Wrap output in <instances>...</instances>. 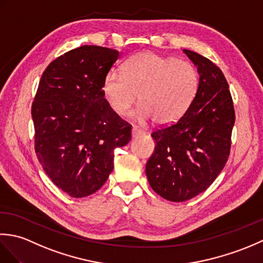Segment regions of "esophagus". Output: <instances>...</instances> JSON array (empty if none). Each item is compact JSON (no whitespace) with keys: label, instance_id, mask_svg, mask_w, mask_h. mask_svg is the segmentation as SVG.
Returning a JSON list of instances; mask_svg holds the SVG:
<instances>
[{"label":"esophagus","instance_id":"1","mask_svg":"<svg viewBox=\"0 0 263 263\" xmlns=\"http://www.w3.org/2000/svg\"><path fill=\"white\" fill-rule=\"evenodd\" d=\"M144 133H146V132L141 130V128H139L138 126L132 127V138H137L139 136H142V135H144Z\"/></svg>","mask_w":263,"mask_h":263}]
</instances>
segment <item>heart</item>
I'll list each match as a JSON object with an SVG mask.
<instances>
[{
  "mask_svg": "<svg viewBox=\"0 0 263 263\" xmlns=\"http://www.w3.org/2000/svg\"><path fill=\"white\" fill-rule=\"evenodd\" d=\"M199 87L193 64L155 53H139L122 64V73L110 71L103 91L114 113L125 116L137 97L139 120L153 119L159 125L176 122L191 106Z\"/></svg>",
  "mask_w": 263,
  "mask_h": 263,
  "instance_id": "heart-1",
  "label": "heart"
}]
</instances>
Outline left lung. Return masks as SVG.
Returning a JSON list of instances; mask_svg holds the SVG:
<instances>
[{
    "mask_svg": "<svg viewBox=\"0 0 263 263\" xmlns=\"http://www.w3.org/2000/svg\"><path fill=\"white\" fill-rule=\"evenodd\" d=\"M184 53L198 66V91L189 109L172 124L152 133L156 141L146 174L154 191L182 202L205 191L231 153L235 110L221 70L195 52Z\"/></svg>",
    "mask_w": 263,
    "mask_h": 263,
    "instance_id": "obj_1",
    "label": "left lung"
}]
</instances>
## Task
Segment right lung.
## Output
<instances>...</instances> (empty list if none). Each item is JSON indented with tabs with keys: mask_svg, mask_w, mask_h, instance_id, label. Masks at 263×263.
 <instances>
[{
	"mask_svg": "<svg viewBox=\"0 0 263 263\" xmlns=\"http://www.w3.org/2000/svg\"><path fill=\"white\" fill-rule=\"evenodd\" d=\"M120 58L116 49L85 45L64 53L39 81L31 116L43 170L72 198L102 187L114 168V150L131 140V125L105 99L103 82Z\"/></svg>",
	"mask_w": 263,
	"mask_h": 263,
	"instance_id": "obj_1",
	"label": "right lung"
}]
</instances>
